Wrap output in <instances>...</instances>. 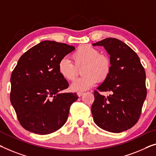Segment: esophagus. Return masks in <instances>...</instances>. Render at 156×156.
<instances>
[{
    "label": "esophagus",
    "mask_w": 156,
    "mask_h": 156,
    "mask_svg": "<svg viewBox=\"0 0 156 156\" xmlns=\"http://www.w3.org/2000/svg\"><path fill=\"white\" fill-rule=\"evenodd\" d=\"M83 94H84V93H83V92H77V95H78L79 97H80Z\"/></svg>",
    "instance_id": "1"
}]
</instances>
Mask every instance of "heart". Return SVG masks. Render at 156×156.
Masks as SVG:
<instances>
[{"label":"heart","instance_id":"1","mask_svg":"<svg viewBox=\"0 0 156 156\" xmlns=\"http://www.w3.org/2000/svg\"><path fill=\"white\" fill-rule=\"evenodd\" d=\"M71 59L63 58L58 64V71L62 78L67 80H74L77 77L78 69H82V78L72 83L71 90L83 92L92 88L97 81L104 82L110 75L111 58L106 54H101L98 49L88 45L80 46L73 54Z\"/></svg>","mask_w":156,"mask_h":156}]
</instances>
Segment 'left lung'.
<instances>
[{
  "mask_svg": "<svg viewBox=\"0 0 156 156\" xmlns=\"http://www.w3.org/2000/svg\"><path fill=\"white\" fill-rule=\"evenodd\" d=\"M93 45L104 46L112 64L110 75L97 87L99 92H109L110 94L105 97L97 90L94 92L93 120L106 131H126L141 115L147 93L145 70L136 52L118 39L107 38Z\"/></svg>",
  "mask_w": 156,
  "mask_h": 156,
  "instance_id": "left-lung-1",
  "label": "left lung"
}]
</instances>
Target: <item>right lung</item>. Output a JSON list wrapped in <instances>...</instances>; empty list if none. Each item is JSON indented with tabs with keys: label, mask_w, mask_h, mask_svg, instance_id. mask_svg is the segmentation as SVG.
<instances>
[{
	"label": "right lung",
	"mask_w": 156,
	"mask_h": 156,
	"mask_svg": "<svg viewBox=\"0 0 156 156\" xmlns=\"http://www.w3.org/2000/svg\"><path fill=\"white\" fill-rule=\"evenodd\" d=\"M75 50L55 41H42L24 53L12 72L10 101L20 125L38 134L52 133L68 119L76 93H59L69 87L58 71L62 59Z\"/></svg>",
	"instance_id": "add662e5"
}]
</instances>
